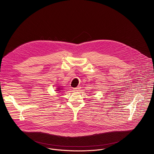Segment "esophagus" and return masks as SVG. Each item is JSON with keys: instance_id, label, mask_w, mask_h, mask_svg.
Returning a JSON list of instances; mask_svg holds the SVG:
<instances>
[{"instance_id": "1", "label": "esophagus", "mask_w": 154, "mask_h": 154, "mask_svg": "<svg viewBox=\"0 0 154 154\" xmlns=\"http://www.w3.org/2000/svg\"><path fill=\"white\" fill-rule=\"evenodd\" d=\"M80 89V86H78V87H76V88H74V91H79Z\"/></svg>"}]
</instances>
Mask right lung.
<instances>
[{
    "label": "right lung",
    "mask_w": 154,
    "mask_h": 154,
    "mask_svg": "<svg viewBox=\"0 0 154 154\" xmlns=\"http://www.w3.org/2000/svg\"><path fill=\"white\" fill-rule=\"evenodd\" d=\"M57 91H59V90H57Z\"/></svg>",
    "instance_id": "obj_1"
}]
</instances>
